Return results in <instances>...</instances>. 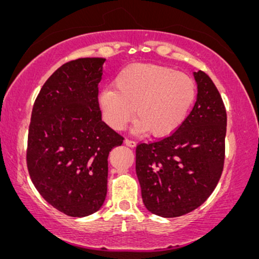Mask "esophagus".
Segmentation results:
<instances>
[{"label":"esophagus","instance_id":"obj_1","mask_svg":"<svg viewBox=\"0 0 259 259\" xmlns=\"http://www.w3.org/2000/svg\"><path fill=\"white\" fill-rule=\"evenodd\" d=\"M123 143H125V145H127V146H128V147H132V148L137 146L136 141L130 140V139H125V141H123Z\"/></svg>","mask_w":259,"mask_h":259}]
</instances>
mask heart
<instances>
[{
  "label": "heart",
  "mask_w": 259,
  "mask_h": 259,
  "mask_svg": "<svg viewBox=\"0 0 259 259\" xmlns=\"http://www.w3.org/2000/svg\"><path fill=\"white\" fill-rule=\"evenodd\" d=\"M114 86L100 92L102 119L120 131L133 118L137 132L166 137L179 128L196 99V83L185 73L153 63H133L120 70Z\"/></svg>",
  "instance_id": "obj_1"
}]
</instances>
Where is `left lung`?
<instances>
[{
    "label": "left lung",
    "mask_w": 259,
    "mask_h": 259,
    "mask_svg": "<svg viewBox=\"0 0 259 259\" xmlns=\"http://www.w3.org/2000/svg\"><path fill=\"white\" fill-rule=\"evenodd\" d=\"M192 111L171 136L136 150V171L145 206L153 214L179 217L199 207L217 186L225 158L226 111L204 72H194Z\"/></svg>",
    "instance_id": "1"
}]
</instances>
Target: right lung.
Wrapping results in <instances>:
<instances>
[{"label":"right lung","mask_w":259,"mask_h":259,"mask_svg":"<svg viewBox=\"0 0 259 259\" xmlns=\"http://www.w3.org/2000/svg\"><path fill=\"white\" fill-rule=\"evenodd\" d=\"M106 59L62 65L42 86L28 133L27 166L44 199L70 217L97 212L107 194L108 154L123 138L101 120L98 104Z\"/></svg>","instance_id":"add662e5"}]
</instances>
